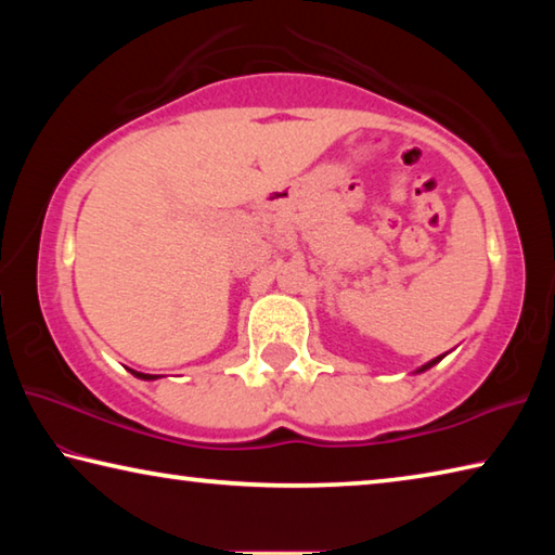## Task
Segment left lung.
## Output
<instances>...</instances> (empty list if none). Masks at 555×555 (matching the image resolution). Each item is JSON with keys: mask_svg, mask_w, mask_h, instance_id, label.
<instances>
[{"mask_svg": "<svg viewBox=\"0 0 555 555\" xmlns=\"http://www.w3.org/2000/svg\"><path fill=\"white\" fill-rule=\"evenodd\" d=\"M448 354V352H446ZM446 354H438V357H434V360H430V362H426V364H421V367L416 370V372H413V374H421V372H426V370H430V367H434V364H438L440 360H443V357Z\"/></svg>", "mask_w": 555, "mask_h": 555, "instance_id": "8db88e82", "label": "left lung"}]
</instances>
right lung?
<instances>
[{
    "mask_svg": "<svg viewBox=\"0 0 555 555\" xmlns=\"http://www.w3.org/2000/svg\"><path fill=\"white\" fill-rule=\"evenodd\" d=\"M131 374H134L137 379H144V382H154V379H158L162 377V374H144V372H137V370H129Z\"/></svg>",
    "mask_w": 555,
    "mask_h": 555,
    "instance_id": "right-lung-1",
    "label": "right lung"
}]
</instances>
